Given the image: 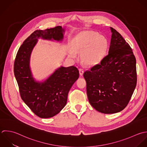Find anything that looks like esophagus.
<instances>
[{
    "instance_id": "obj_1",
    "label": "esophagus",
    "mask_w": 147,
    "mask_h": 147,
    "mask_svg": "<svg viewBox=\"0 0 147 147\" xmlns=\"http://www.w3.org/2000/svg\"><path fill=\"white\" fill-rule=\"evenodd\" d=\"M84 70L82 69H79V73H80V76H82L83 74H84Z\"/></svg>"
}]
</instances>
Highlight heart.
<instances>
[{"label":"heart","instance_id":"b5f03b06","mask_svg":"<svg viewBox=\"0 0 147 147\" xmlns=\"http://www.w3.org/2000/svg\"><path fill=\"white\" fill-rule=\"evenodd\" d=\"M74 51L81 53V61L88 65H93L99 62L104 57L107 49L106 38L93 31H86L78 35L73 41ZM69 55L72 58L76 57V53L70 50Z\"/></svg>","mask_w":147,"mask_h":147}]
</instances>
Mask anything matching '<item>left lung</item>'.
<instances>
[{"mask_svg": "<svg viewBox=\"0 0 147 147\" xmlns=\"http://www.w3.org/2000/svg\"><path fill=\"white\" fill-rule=\"evenodd\" d=\"M108 54L84 73L90 105L99 112L112 114L128 105L136 86V61L129 45L115 29Z\"/></svg>", "mask_w": 147, "mask_h": 147, "instance_id": "left-lung-1", "label": "left lung"}]
</instances>
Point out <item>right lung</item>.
<instances>
[{
  "label": "right lung",
  "instance_id": "right-lung-1",
  "mask_svg": "<svg viewBox=\"0 0 147 147\" xmlns=\"http://www.w3.org/2000/svg\"><path fill=\"white\" fill-rule=\"evenodd\" d=\"M65 29L61 26L36 30L23 43L17 53L13 67L20 97L32 112L40 118L52 117L65 107L68 93L79 77L78 69L73 66H61L42 82L33 77L30 57L38 39L62 41Z\"/></svg>",
  "mask_w": 147,
  "mask_h": 147
}]
</instances>
